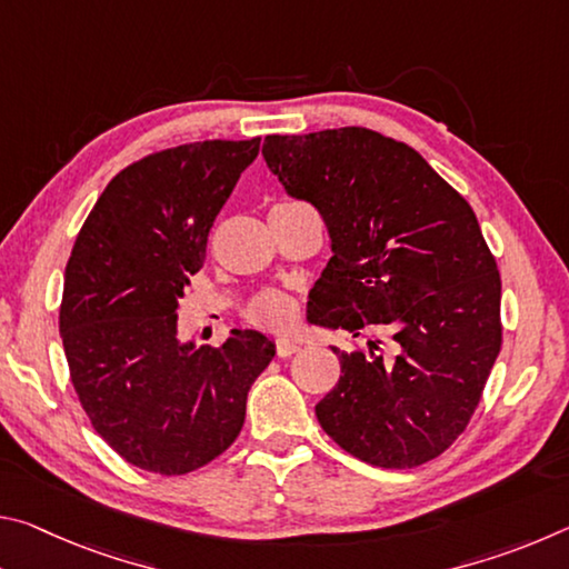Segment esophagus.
Returning <instances> with one entry per match:
<instances>
[{
	"mask_svg": "<svg viewBox=\"0 0 569 569\" xmlns=\"http://www.w3.org/2000/svg\"><path fill=\"white\" fill-rule=\"evenodd\" d=\"M301 351V346H298L296 341H291V339H278L276 341V353L281 356V359H288V356H293V353H298Z\"/></svg>",
	"mask_w": 569,
	"mask_h": 569,
	"instance_id": "obj_1",
	"label": "esophagus"
}]
</instances>
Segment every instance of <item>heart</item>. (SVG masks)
Wrapping results in <instances>:
<instances>
[{
	"label": "heart",
	"instance_id": "b5f03b06",
	"mask_svg": "<svg viewBox=\"0 0 569 569\" xmlns=\"http://www.w3.org/2000/svg\"><path fill=\"white\" fill-rule=\"evenodd\" d=\"M246 316L248 321L263 326V329L283 331L291 329L296 321V303L291 296H286L281 291H263L248 303Z\"/></svg>",
	"mask_w": 569,
	"mask_h": 569
}]
</instances>
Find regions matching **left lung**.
<instances>
[{"instance_id": "left-lung-1", "label": "left lung", "mask_w": 569, "mask_h": 569, "mask_svg": "<svg viewBox=\"0 0 569 569\" xmlns=\"http://www.w3.org/2000/svg\"><path fill=\"white\" fill-rule=\"evenodd\" d=\"M263 158L288 196L319 210L331 261L316 323L387 351H339L341 379L316 403L336 445L366 465L439 457L475 413L502 349V281L475 210L417 150L366 128L268 134Z\"/></svg>"}]
</instances>
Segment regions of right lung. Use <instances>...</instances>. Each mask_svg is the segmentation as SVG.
<instances>
[{
    "label": "right lung",
    "mask_w": 569,
    "mask_h": 569,
    "mask_svg": "<svg viewBox=\"0 0 569 569\" xmlns=\"http://www.w3.org/2000/svg\"><path fill=\"white\" fill-rule=\"evenodd\" d=\"M258 150L261 138L206 140L132 162L102 190L64 268L72 387L94 431L156 475H188L223 455L276 356L258 331H233L220 349L178 341V298Z\"/></svg>",
    "instance_id": "1"
}]
</instances>
